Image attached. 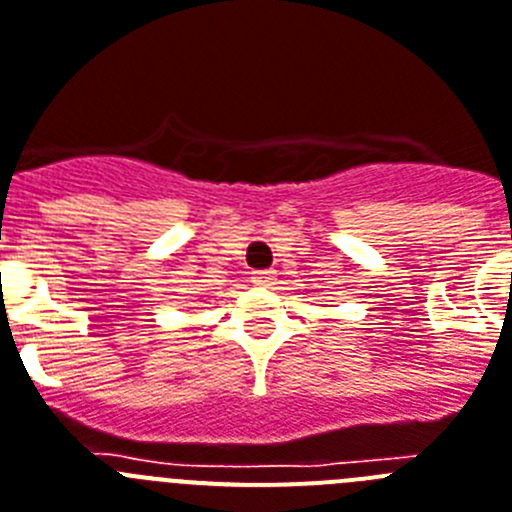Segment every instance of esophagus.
<instances>
[{
    "label": "esophagus",
    "instance_id": "34e87169",
    "mask_svg": "<svg viewBox=\"0 0 512 512\" xmlns=\"http://www.w3.org/2000/svg\"><path fill=\"white\" fill-rule=\"evenodd\" d=\"M252 283L255 286H270L273 283V273H268V270H255L252 273Z\"/></svg>",
    "mask_w": 512,
    "mask_h": 512
}]
</instances>
